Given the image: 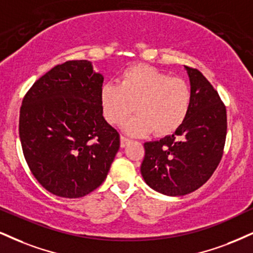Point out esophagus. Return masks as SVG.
<instances>
[{
  "mask_svg": "<svg viewBox=\"0 0 253 253\" xmlns=\"http://www.w3.org/2000/svg\"><path fill=\"white\" fill-rule=\"evenodd\" d=\"M130 143V139L126 138V137L121 136V146L122 148H126V146Z\"/></svg>",
  "mask_w": 253,
  "mask_h": 253,
  "instance_id": "esophagus-1",
  "label": "esophagus"
}]
</instances>
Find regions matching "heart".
Listing matches in <instances>:
<instances>
[{"instance_id": "1", "label": "heart", "mask_w": 253, "mask_h": 253, "mask_svg": "<svg viewBox=\"0 0 253 253\" xmlns=\"http://www.w3.org/2000/svg\"><path fill=\"white\" fill-rule=\"evenodd\" d=\"M191 99V89L183 79L146 64L127 68L120 83H105L101 89L103 115L110 124L123 123L135 105L137 114L124 124L130 135L174 132L188 117Z\"/></svg>"}]
</instances>
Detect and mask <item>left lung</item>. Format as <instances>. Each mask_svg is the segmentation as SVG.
<instances>
[{
  "label": "left lung",
  "mask_w": 253,
  "mask_h": 253,
  "mask_svg": "<svg viewBox=\"0 0 253 253\" xmlns=\"http://www.w3.org/2000/svg\"><path fill=\"white\" fill-rule=\"evenodd\" d=\"M191 84V107L172 135L144 143L141 173L145 183L167 196L195 191L212 176L226 139V108L201 71L185 67Z\"/></svg>",
  "instance_id": "obj_1"
}]
</instances>
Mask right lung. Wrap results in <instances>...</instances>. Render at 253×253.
Returning a JSON list of instances; mask_svg holds the SVG:
<instances>
[{
	"label": "right lung",
	"mask_w": 253,
	"mask_h": 253,
	"mask_svg": "<svg viewBox=\"0 0 253 253\" xmlns=\"http://www.w3.org/2000/svg\"><path fill=\"white\" fill-rule=\"evenodd\" d=\"M103 76L89 61H67L40 77L20 110L28 167L52 195L80 198L107 178L120 133L103 117Z\"/></svg>",
	"instance_id": "1"
}]
</instances>
